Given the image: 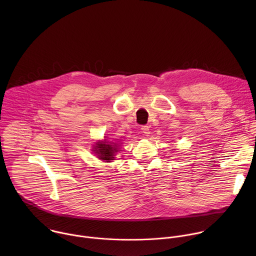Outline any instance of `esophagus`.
I'll return each instance as SVG.
<instances>
[{"mask_svg": "<svg viewBox=\"0 0 256 256\" xmlns=\"http://www.w3.org/2000/svg\"><path fill=\"white\" fill-rule=\"evenodd\" d=\"M140 130H142V132L144 136H149V134H150V128H149L148 126H142L140 128Z\"/></svg>", "mask_w": 256, "mask_h": 256, "instance_id": "esophagus-1", "label": "esophagus"}]
</instances>
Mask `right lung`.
Wrapping results in <instances>:
<instances>
[{
  "label": "right lung",
  "instance_id": "obj_1",
  "mask_svg": "<svg viewBox=\"0 0 256 256\" xmlns=\"http://www.w3.org/2000/svg\"><path fill=\"white\" fill-rule=\"evenodd\" d=\"M120 150V144L116 142H107L104 140L103 142L99 140L94 146L93 152L97 155V158L105 161V162H112L116 159V155Z\"/></svg>",
  "mask_w": 256,
  "mask_h": 256
}]
</instances>
